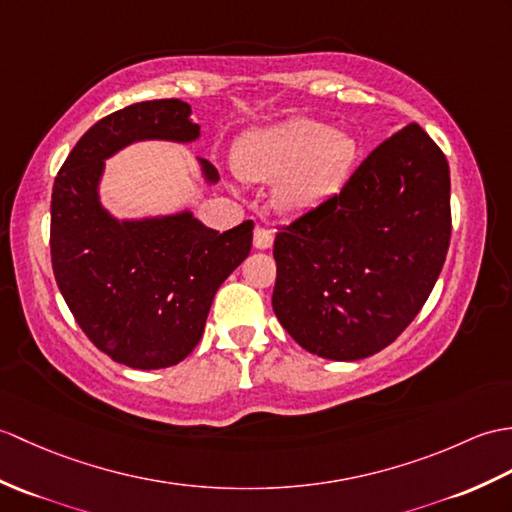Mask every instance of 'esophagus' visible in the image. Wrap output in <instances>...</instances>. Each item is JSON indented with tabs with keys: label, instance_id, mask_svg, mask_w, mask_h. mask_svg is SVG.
Here are the masks:
<instances>
[{
	"label": "esophagus",
	"instance_id": "1",
	"mask_svg": "<svg viewBox=\"0 0 512 512\" xmlns=\"http://www.w3.org/2000/svg\"><path fill=\"white\" fill-rule=\"evenodd\" d=\"M272 242H275V237H272V233L264 227H257L255 233H253V244L257 251H266V248L272 246Z\"/></svg>",
	"mask_w": 512,
	"mask_h": 512
}]
</instances>
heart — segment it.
<instances>
[{"mask_svg": "<svg viewBox=\"0 0 512 512\" xmlns=\"http://www.w3.org/2000/svg\"><path fill=\"white\" fill-rule=\"evenodd\" d=\"M349 130L312 117L251 128L237 141L233 168L246 183H275L270 200L281 216H307L334 198L358 161Z\"/></svg>", "mask_w": 512, "mask_h": 512, "instance_id": "1", "label": "heart"}]
</instances>
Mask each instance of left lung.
<instances>
[{
  "mask_svg": "<svg viewBox=\"0 0 512 512\" xmlns=\"http://www.w3.org/2000/svg\"><path fill=\"white\" fill-rule=\"evenodd\" d=\"M449 165L419 124L379 144L323 207L275 237L283 329L318 358L382 351L419 314L451 235Z\"/></svg>",
  "mask_w": 512,
  "mask_h": 512,
  "instance_id": "8db88e82",
  "label": "left lung"
}]
</instances>
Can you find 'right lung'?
Listing matches in <instances>:
<instances>
[{
  "instance_id": "obj_1",
  "label": "right lung",
  "mask_w": 512,
  "mask_h": 512,
  "mask_svg": "<svg viewBox=\"0 0 512 512\" xmlns=\"http://www.w3.org/2000/svg\"><path fill=\"white\" fill-rule=\"evenodd\" d=\"M200 126L183 100L130 104L80 137L52 189V266L87 338L115 362L141 371L174 366L194 351L213 296L251 253L253 222L229 231L202 224L192 207L117 218L100 185L106 161L139 141L194 144ZM202 183L211 163L196 159Z\"/></svg>"
}]
</instances>
